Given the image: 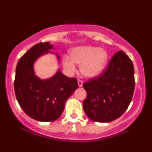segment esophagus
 Masks as SVG:
<instances>
[{"mask_svg": "<svg viewBox=\"0 0 152 152\" xmlns=\"http://www.w3.org/2000/svg\"><path fill=\"white\" fill-rule=\"evenodd\" d=\"M78 84H79V87H82V84H83V81L81 79H78Z\"/></svg>", "mask_w": 152, "mask_h": 152, "instance_id": "obj_1", "label": "esophagus"}]
</instances>
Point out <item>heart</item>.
Wrapping results in <instances>:
<instances>
[{"label":"heart","instance_id":"obj_1","mask_svg":"<svg viewBox=\"0 0 152 152\" xmlns=\"http://www.w3.org/2000/svg\"><path fill=\"white\" fill-rule=\"evenodd\" d=\"M108 55L105 50L94 47H79L71 52V58L63 57V65L69 72L76 70L74 62L80 65L81 73L86 77H94L100 73L106 64Z\"/></svg>","mask_w":152,"mask_h":152}]
</instances>
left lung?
<instances>
[{
    "label": "left lung",
    "mask_w": 152,
    "mask_h": 152,
    "mask_svg": "<svg viewBox=\"0 0 152 152\" xmlns=\"http://www.w3.org/2000/svg\"><path fill=\"white\" fill-rule=\"evenodd\" d=\"M87 97L83 101L86 115L94 122H109L127 109L135 89L134 67L123 51L114 54L100 74L83 84Z\"/></svg>",
    "instance_id": "1"
}]
</instances>
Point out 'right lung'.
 Listing matches in <instances>:
<instances>
[{"mask_svg":"<svg viewBox=\"0 0 152 152\" xmlns=\"http://www.w3.org/2000/svg\"><path fill=\"white\" fill-rule=\"evenodd\" d=\"M52 47L49 42L36 44L22 56L16 68L14 86L17 101L25 114L40 122L58 119L67 99L79 87L76 78L67 77L60 70L47 80L35 76L34 61Z\"/></svg>","mask_w":152,"mask_h":152,"instance_id":"add662e5","label":"right lung"}]
</instances>
